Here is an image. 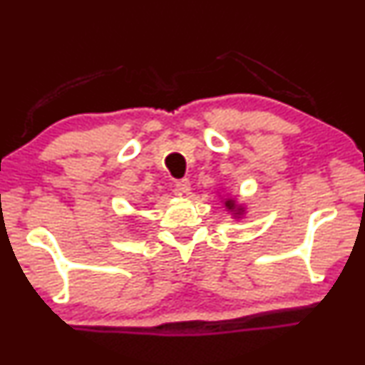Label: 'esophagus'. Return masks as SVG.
<instances>
[{"label": "esophagus", "instance_id": "esophagus-1", "mask_svg": "<svg viewBox=\"0 0 365 365\" xmlns=\"http://www.w3.org/2000/svg\"><path fill=\"white\" fill-rule=\"evenodd\" d=\"M175 187H177L180 194H188V192H190V182H188V178L178 180V182L175 183Z\"/></svg>", "mask_w": 365, "mask_h": 365}]
</instances>
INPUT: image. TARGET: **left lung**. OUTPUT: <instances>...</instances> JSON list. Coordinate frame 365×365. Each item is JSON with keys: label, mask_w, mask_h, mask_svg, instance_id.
I'll list each match as a JSON object with an SVG mask.
<instances>
[{"label": "left lung", "mask_w": 365, "mask_h": 365, "mask_svg": "<svg viewBox=\"0 0 365 365\" xmlns=\"http://www.w3.org/2000/svg\"><path fill=\"white\" fill-rule=\"evenodd\" d=\"M226 204H227V205H230V207H232V205H231V202H226Z\"/></svg>", "instance_id": "obj_1"}]
</instances>
